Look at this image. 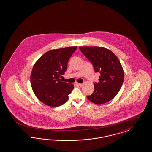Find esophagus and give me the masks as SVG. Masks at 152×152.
<instances>
[{"label":"esophagus","instance_id":"esophagus-1","mask_svg":"<svg viewBox=\"0 0 152 152\" xmlns=\"http://www.w3.org/2000/svg\"><path fill=\"white\" fill-rule=\"evenodd\" d=\"M77 84H78L79 87H82V86H83V84H82V83H77Z\"/></svg>","mask_w":152,"mask_h":152}]
</instances>
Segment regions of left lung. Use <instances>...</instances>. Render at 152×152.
<instances>
[{"mask_svg":"<svg viewBox=\"0 0 152 152\" xmlns=\"http://www.w3.org/2000/svg\"><path fill=\"white\" fill-rule=\"evenodd\" d=\"M79 50L92 64L95 73H100L99 82L94 83L93 94L87 97L96 104L110 101L124 83L123 68L112 52L100 47H79Z\"/></svg>","mask_w":152,"mask_h":152,"instance_id":"left-lung-1","label":"left lung"}]
</instances>
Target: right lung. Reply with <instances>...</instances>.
<instances>
[{"mask_svg":"<svg viewBox=\"0 0 152 152\" xmlns=\"http://www.w3.org/2000/svg\"><path fill=\"white\" fill-rule=\"evenodd\" d=\"M77 48L48 51L35 64L30 77L31 87L38 99L45 105L59 107L68 100L73 84L62 82L60 77L66 71L68 61Z\"/></svg>","mask_w":152,"mask_h":152,"instance_id":"1","label":"right lung"}]
</instances>
